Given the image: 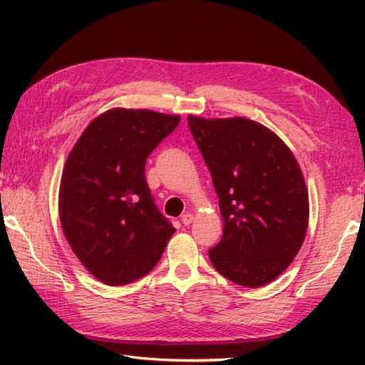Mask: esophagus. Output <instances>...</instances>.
Returning a JSON list of instances; mask_svg holds the SVG:
<instances>
[{"instance_id": "obj_1", "label": "esophagus", "mask_w": 365, "mask_h": 365, "mask_svg": "<svg viewBox=\"0 0 365 365\" xmlns=\"http://www.w3.org/2000/svg\"><path fill=\"white\" fill-rule=\"evenodd\" d=\"M192 220H195V216H192L191 213H185L182 216V222L185 224V226H190V224L192 222Z\"/></svg>"}]
</instances>
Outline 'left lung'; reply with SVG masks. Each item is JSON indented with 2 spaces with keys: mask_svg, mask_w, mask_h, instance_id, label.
I'll list each match as a JSON object with an SVG mask.
<instances>
[{
  "mask_svg": "<svg viewBox=\"0 0 365 365\" xmlns=\"http://www.w3.org/2000/svg\"><path fill=\"white\" fill-rule=\"evenodd\" d=\"M188 125L210 169L224 222L208 251L218 273L243 287L281 276L304 242L309 195L292 150L262 123L246 118L204 119Z\"/></svg>",
  "mask_w": 365,
  "mask_h": 365,
  "instance_id": "1",
  "label": "left lung"
}]
</instances>
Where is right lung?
I'll return each mask as SVG.
<instances>
[{"mask_svg": "<svg viewBox=\"0 0 365 365\" xmlns=\"http://www.w3.org/2000/svg\"><path fill=\"white\" fill-rule=\"evenodd\" d=\"M180 115L113 108L92 120L67 157L59 220L73 254L106 285L150 273L174 235L147 187L150 152Z\"/></svg>", "mask_w": 365, "mask_h": 365, "instance_id": "add662e5", "label": "right lung"}]
</instances>
